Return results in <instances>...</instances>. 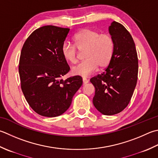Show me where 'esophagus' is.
Wrapping results in <instances>:
<instances>
[{
	"mask_svg": "<svg viewBox=\"0 0 158 158\" xmlns=\"http://www.w3.org/2000/svg\"><path fill=\"white\" fill-rule=\"evenodd\" d=\"M82 80H83V85H85L86 83H88V80L85 78V77H83L82 78Z\"/></svg>",
	"mask_w": 158,
	"mask_h": 158,
	"instance_id": "obj_1",
	"label": "esophagus"
}]
</instances>
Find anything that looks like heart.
I'll use <instances>...</instances> for the list:
<instances>
[{
	"label": "heart",
	"instance_id": "1",
	"mask_svg": "<svg viewBox=\"0 0 158 158\" xmlns=\"http://www.w3.org/2000/svg\"><path fill=\"white\" fill-rule=\"evenodd\" d=\"M74 44L79 51H84V61L73 66L72 73L75 75L88 77L95 72L97 67L104 69L112 61L114 52V41L110 34H100L96 31L83 29L73 37ZM61 54L67 61L75 64L77 61L75 47L64 42Z\"/></svg>",
	"mask_w": 158,
	"mask_h": 158
}]
</instances>
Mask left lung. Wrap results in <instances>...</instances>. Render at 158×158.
Segmentation results:
<instances>
[{
    "label": "left lung",
    "instance_id": "1",
    "mask_svg": "<svg viewBox=\"0 0 158 158\" xmlns=\"http://www.w3.org/2000/svg\"><path fill=\"white\" fill-rule=\"evenodd\" d=\"M108 30L114 41L113 57L104 72L90 82L95 88L96 109L110 116L128 106L136 85L138 60L134 40L125 27L114 21Z\"/></svg>",
    "mask_w": 158,
    "mask_h": 158
}]
</instances>
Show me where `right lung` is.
Listing matches in <instances>:
<instances>
[{
	"instance_id": "right-lung-1",
	"label": "right lung",
	"mask_w": 158,
	"mask_h": 158,
	"mask_svg": "<svg viewBox=\"0 0 158 158\" xmlns=\"http://www.w3.org/2000/svg\"><path fill=\"white\" fill-rule=\"evenodd\" d=\"M70 29L44 26L31 34L21 51V88L30 107L45 117L60 116L69 109L82 85L80 76L60 79L70 67L61 54Z\"/></svg>"
}]
</instances>
